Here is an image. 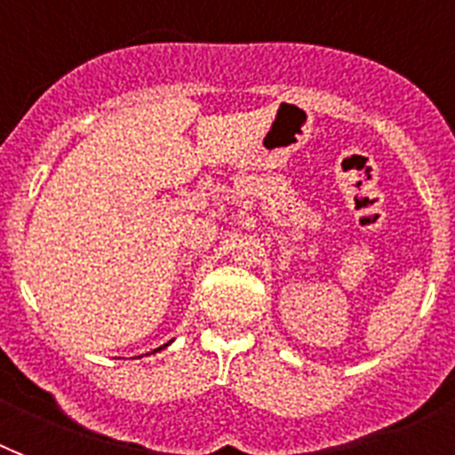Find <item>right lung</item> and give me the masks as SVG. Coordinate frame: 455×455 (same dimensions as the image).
I'll use <instances>...</instances> for the list:
<instances>
[{
    "instance_id": "right-lung-1",
    "label": "right lung",
    "mask_w": 455,
    "mask_h": 455,
    "mask_svg": "<svg viewBox=\"0 0 455 455\" xmlns=\"http://www.w3.org/2000/svg\"><path fill=\"white\" fill-rule=\"evenodd\" d=\"M154 353H156V350H154Z\"/></svg>"
}]
</instances>
